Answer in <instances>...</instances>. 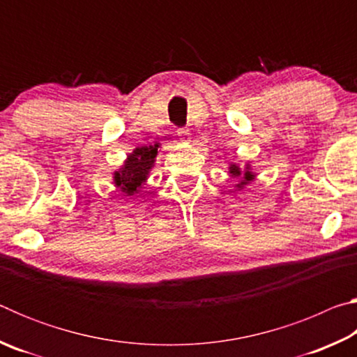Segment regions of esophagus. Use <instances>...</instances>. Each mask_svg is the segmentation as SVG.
Segmentation results:
<instances>
[{
  "label": "esophagus",
  "mask_w": 357,
  "mask_h": 357,
  "mask_svg": "<svg viewBox=\"0 0 357 357\" xmlns=\"http://www.w3.org/2000/svg\"><path fill=\"white\" fill-rule=\"evenodd\" d=\"M178 137H179L181 142H189V140H190V132H189V129H185V128L178 129Z\"/></svg>",
  "instance_id": "esophagus-1"
}]
</instances>
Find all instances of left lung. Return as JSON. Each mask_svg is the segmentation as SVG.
Listing matches in <instances>:
<instances>
[{
    "mask_svg": "<svg viewBox=\"0 0 357 357\" xmlns=\"http://www.w3.org/2000/svg\"><path fill=\"white\" fill-rule=\"evenodd\" d=\"M229 174H231V176H234V178L243 176V181H241V183L238 184L239 189H241V187H244L247 183H249V181H252L253 178H255V174L250 172V165H247L244 173H243V172H241V168L236 164H231V165H229Z\"/></svg>",
    "mask_w": 357,
    "mask_h": 357,
    "instance_id": "8db88e82",
    "label": "left lung"
}]
</instances>
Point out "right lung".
<instances>
[{
  "label": "right lung",
  "mask_w": 357,
  "mask_h": 357,
  "mask_svg": "<svg viewBox=\"0 0 357 357\" xmlns=\"http://www.w3.org/2000/svg\"><path fill=\"white\" fill-rule=\"evenodd\" d=\"M157 148H159V143H155L154 146L149 144V146L135 148L134 153L128 155L124 165L118 172H114V185L119 187L121 192L128 193V195L140 192L154 165Z\"/></svg>",
  "instance_id": "add662e5"
}]
</instances>
